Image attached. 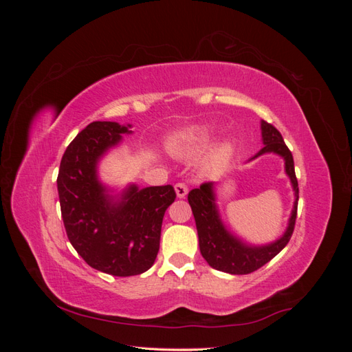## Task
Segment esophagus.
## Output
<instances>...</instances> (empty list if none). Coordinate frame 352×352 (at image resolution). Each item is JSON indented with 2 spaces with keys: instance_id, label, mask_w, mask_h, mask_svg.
<instances>
[{
  "instance_id": "34e87169",
  "label": "esophagus",
  "mask_w": 352,
  "mask_h": 352,
  "mask_svg": "<svg viewBox=\"0 0 352 352\" xmlns=\"http://www.w3.org/2000/svg\"><path fill=\"white\" fill-rule=\"evenodd\" d=\"M175 192L177 198H185L188 194V186L185 184H176L175 185Z\"/></svg>"
}]
</instances>
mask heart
<instances>
[{
  "instance_id": "obj_1",
  "label": "heart",
  "mask_w": 352,
  "mask_h": 352,
  "mask_svg": "<svg viewBox=\"0 0 352 352\" xmlns=\"http://www.w3.org/2000/svg\"><path fill=\"white\" fill-rule=\"evenodd\" d=\"M212 132H214L212 127L207 124L192 126L189 129L180 131L170 136V140L167 141V150L172 155L180 158L197 155L208 145L212 138ZM233 150H235V142L232 140H226L219 144L210 155L208 167L216 168L225 164L233 154Z\"/></svg>"
}]
</instances>
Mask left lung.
Returning <instances> with one entry per match:
<instances>
[{
	"label": "left lung",
	"mask_w": 352,
	"mask_h": 352,
	"mask_svg": "<svg viewBox=\"0 0 352 352\" xmlns=\"http://www.w3.org/2000/svg\"><path fill=\"white\" fill-rule=\"evenodd\" d=\"M260 124L264 146L248 162H252V160L264 154H276L282 157L285 162V173L291 180L295 197L287 226L280 238L270 243L254 245L233 235L221 220L214 182L202 184L199 188L192 189L188 194L189 206L192 208L197 225L201 255L212 269L230 274H248L263 267L265 263H269L286 247V243L289 242L292 236L295 226L298 207V180L295 176L292 154L285 145L280 132L274 126L264 120H261Z\"/></svg>",
	"instance_id": "left-lung-1"
}]
</instances>
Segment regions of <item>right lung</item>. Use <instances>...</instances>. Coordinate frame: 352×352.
I'll list each match as a JSON object with an SVG mask.
<instances>
[{
	"label": "right lung",
	"mask_w": 352,
	"mask_h": 352,
	"mask_svg": "<svg viewBox=\"0 0 352 352\" xmlns=\"http://www.w3.org/2000/svg\"><path fill=\"white\" fill-rule=\"evenodd\" d=\"M132 124L92 122L74 138L63 154L57 189L61 217L73 248L92 269L135 276L155 261L164 212L176 198L172 185L122 190L100 179V162Z\"/></svg>",
	"instance_id": "add662e5"
}]
</instances>
